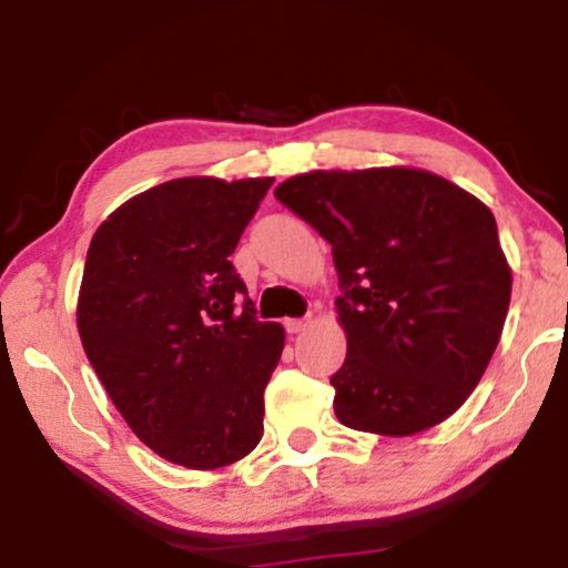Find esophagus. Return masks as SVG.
Listing matches in <instances>:
<instances>
[{
    "label": "esophagus",
    "mask_w": 568,
    "mask_h": 568,
    "mask_svg": "<svg viewBox=\"0 0 568 568\" xmlns=\"http://www.w3.org/2000/svg\"><path fill=\"white\" fill-rule=\"evenodd\" d=\"M307 321H286L284 323V328H286V333H292V336H297V333H302L307 328Z\"/></svg>",
    "instance_id": "esophagus-1"
}]
</instances>
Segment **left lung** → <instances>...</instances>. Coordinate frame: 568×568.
<instances>
[{
    "instance_id": "8db88e82",
    "label": "left lung",
    "mask_w": 568,
    "mask_h": 568,
    "mask_svg": "<svg viewBox=\"0 0 568 568\" xmlns=\"http://www.w3.org/2000/svg\"><path fill=\"white\" fill-rule=\"evenodd\" d=\"M276 199L331 243L346 359L333 410L410 437L468 400L499 344L511 268L484 201L422 168L310 170Z\"/></svg>"
}]
</instances>
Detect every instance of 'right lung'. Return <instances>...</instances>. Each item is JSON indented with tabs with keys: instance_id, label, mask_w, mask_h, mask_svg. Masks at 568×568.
<instances>
[{
	"instance_id": "obj_1",
	"label": "right lung",
	"mask_w": 568,
	"mask_h": 568,
	"mask_svg": "<svg viewBox=\"0 0 568 568\" xmlns=\"http://www.w3.org/2000/svg\"><path fill=\"white\" fill-rule=\"evenodd\" d=\"M271 183L175 178L92 235L77 297L84 354L131 432L183 468H224L263 437L284 328L239 305L247 290L230 255Z\"/></svg>"
}]
</instances>
